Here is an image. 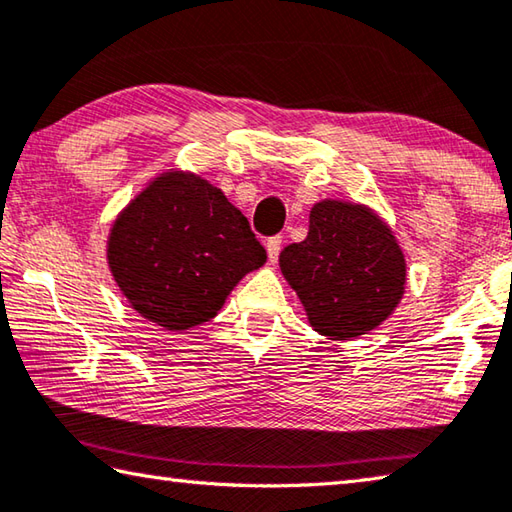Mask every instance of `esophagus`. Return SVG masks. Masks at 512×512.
Wrapping results in <instances>:
<instances>
[{
	"label": "esophagus",
	"instance_id": "34e87169",
	"mask_svg": "<svg viewBox=\"0 0 512 512\" xmlns=\"http://www.w3.org/2000/svg\"><path fill=\"white\" fill-rule=\"evenodd\" d=\"M281 245H283V236L267 238V256H269V263H276L278 254H281Z\"/></svg>",
	"mask_w": 512,
	"mask_h": 512
}]
</instances>
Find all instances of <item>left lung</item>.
Returning a JSON list of instances; mask_svg holds the SVG:
<instances>
[{
	"mask_svg": "<svg viewBox=\"0 0 512 512\" xmlns=\"http://www.w3.org/2000/svg\"><path fill=\"white\" fill-rule=\"evenodd\" d=\"M281 269L316 332L345 341L392 314L406 285V260L392 231L372 211L323 200L301 243L281 252Z\"/></svg>",
	"mask_w": 512,
	"mask_h": 512,
	"instance_id": "8db88e82",
	"label": "left lung"
}]
</instances>
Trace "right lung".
I'll use <instances>...</instances> for the list:
<instances>
[{
    "label": "right lung",
    "mask_w": 512,
    "mask_h": 512,
    "mask_svg": "<svg viewBox=\"0 0 512 512\" xmlns=\"http://www.w3.org/2000/svg\"><path fill=\"white\" fill-rule=\"evenodd\" d=\"M265 258L223 191L182 173H165L144 189L109 238V265L133 310L176 332L214 318Z\"/></svg>",
    "instance_id": "obj_1"
}]
</instances>
